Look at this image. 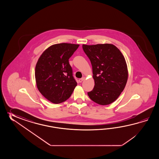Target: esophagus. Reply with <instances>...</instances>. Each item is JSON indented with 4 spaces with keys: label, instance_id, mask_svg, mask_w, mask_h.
I'll list each match as a JSON object with an SVG mask.
<instances>
[{
    "label": "esophagus",
    "instance_id": "obj_1",
    "mask_svg": "<svg viewBox=\"0 0 159 159\" xmlns=\"http://www.w3.org/2000/svg\"><path fill=\"white\" fill-rule=\"evenodd\" d=\"M84 77H83V78H80V80H79V82L80 83H81L82 81H84Z\"/></svg>",
    "mask_w": 159,
    "mask_h": 159
}]
</instances>
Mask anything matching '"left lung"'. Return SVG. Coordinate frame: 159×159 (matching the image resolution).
<instances>
[{"label": "left lung", "instance_id": "1", "mask_svg": "<svg viewBox=\"0 0 159 159\" xmlns=\"http://www.w3.org/2000/svg\"><path fill=\"white\" fill-rule=\"evenodd\" d=\"M82 48L91 62L94 80V87L88 95L99 105H110L127 84L129 71L125 57L113 44H83Z\"/></svg>", "mask_w": 159, "mask_h": 159}]
</instances>
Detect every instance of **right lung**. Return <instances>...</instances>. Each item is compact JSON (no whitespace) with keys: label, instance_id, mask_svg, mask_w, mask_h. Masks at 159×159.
<instances>
[{"label":"right lung","instance_id":"1","mask_svg":"<svg viewBox=\"0 0 159 159\" xmlns=\"http://www.w3.org/2000/svg\"><path fill=\"white\" fill-rule=\"evenodd\" d=\"M79 46L69 43L54 44L46 49L38 59L35 67L37 89L53 103L66 101L77 85L69 59Z\"/></svg>","mask_w":159,"mask_h":159}]
</instances>
